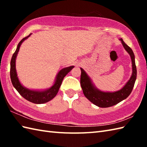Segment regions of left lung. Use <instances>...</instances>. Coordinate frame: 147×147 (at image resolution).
<instances>
[{"label": "left lung", "mask_w": 147, "mask_h": 147, "mask_svg": "<svg viewBox=\"0 0 147 147\" xmlns=\"http://www.w3.org/2000/svg\"><path fill=\"white\" fill-rule=\"evenodd\" d=\"M120 40L124 49L131 56L133 67L131 77L123 88L115 92H104L100 91L93 86L88 76L87 75L85 71L81 68L82 74H81L80 84L84 95L90 102L99 107L105 108L111 107L126 99L131 93L135 85L137 74L135 55L132 49L124 42L123 40L120 38Z\"/></svg>", "instance_id": "1"}]
</instances>
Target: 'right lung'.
<instances>
[{
  "label": "right lung",
  "instance_id": "add662e5",
  "mask_svg": "<svg viewBox=\"0 0 147 147\" xmlns=\"http://www.w3.org/2000/svg\"><path fill=\"white\" fill-rule=\"evenodd\" d=\"M31 34L26 37H24L22 39L20 42L18 43L17 49L16 50L15 52L12 55V57L11 61V69H10V76L11 80L12 83V85L14 86V88L16 89L19 93L23 96V98H25L27 100L31 102L34 103V104H44V103L47 102L51 100L53 98H54L55 95L59 91V88L61 85L62 80H63L65 76L71 71V70L74 67V66H69L68 67H65L62 69V70L59 72V73L56 78L55 82L51 88L45 90V91H35V90H30L24 88V86L21 85L20 81L18 80L17 76L16 70V58L18 53L20 50V47L23 43L24 40L28 38Z\"/></svg>",
  "mask_w": 147,
  "mask_h": 147
}]
</instances>
